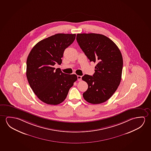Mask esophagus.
Returning <instances> with one entry per match:
<instances>
[{
	"instance_id": "esophagus-1",
	"label": "esophagus",
	"mask_w": 151,
	"mask_h": 151,
	"mask_svg": "<svg viewBox=\"0 0 151 151\" xmlns=\"http://www.w3.org/2000/svg\"><path fill=\"white\" fill-rule=\"evenodd\" d=\"M81 78H82V76H79V75H78V76H77V79H78V81H81Z\"/></svg>"
}]
</instances>
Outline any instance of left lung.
<instances>
[{
    "label": "left lung",
    "instance_id": "left-lung-1",
    "mask_svg": "<svg viewBox=\"0 0 151 151\" xmlns=\"http://www.w3.org/2000/svg\"><path fill=\"white\" fill-rule=\"evenodd\" d=\"M76 40L89 61L97 63L93 76L82 77L88 85L83 97L92 104L105 102L120 83L123 68L120 51L111 40L100 34L79 33Z\"/></svg>",
    "mask_w": 151,
    "mask_h": 151
}]
</instances>
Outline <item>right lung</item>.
Segmentation results:
<instances>
[{
    "label": "right lung",
    "mask_w": 151,
    "mask_h": 151,
    "mask_svg": "<svg viewBox=\"0 0 151 151\" xmlns=\"http://www.w3.org/2000/svg\"><path fill=\"white\" fill-rule=\"evenodd\" d=\"M75 34L58 33L35 44L27 60L26 75L33 91L47 104L56 105L65 100L76 81L75 74H66L54 66L61 64L65 49L74 42Z\"/></svg>",
    "instance_id": "add662e5"
}]
</instances>
